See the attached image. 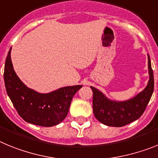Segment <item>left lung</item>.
Wrapping results in <instances>:
<instances>
[{
	"label": "left lung",
	"instance_id": "obj_1",
	"mask_svg": "<svg viewBox=\"0 0 158 158\" xmlns=\"http://www.w3.org/2000/svg\"><path fill=\"white\" fill-rule=\"evenodd\" d=\"M148 70L149 78L147 86L133 98L125 101L108 98L102 91L90 87L93 91V112L97 120L106 126L121 127L139 118L151 98L154 87L153 72L149 55Z\"/></svg>",
	"mask_w": 158,
	"mask_h": 158
}]
</instances>
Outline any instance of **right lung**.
<instances>
[{
  "label": "right lung",
  "instance_id": "1",
  "mask_svg": "<svg viewBox=\"0 0 158 158\" xmlns=\"http://www.w3.org/2000/svg\"><path fill=\"white\" fill-rule=\"evenodd\" d=\"M11 50L7 56L4 79L7 94L16 111L25 122L40 127H53L66 118L75 94L83 85L60 88L49 93H40L28 87L17 76L11 60Z\"/></svg>",
  "mask_w": 158,
  "mask_h": 158
}]
</instances>
